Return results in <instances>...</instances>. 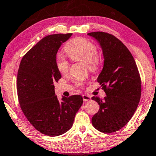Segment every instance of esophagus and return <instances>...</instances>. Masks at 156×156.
Listing matches in <instances>:
<instances>
[{"label":"esophagus","mask_w":156,"mask_h":156,"mask_svg":"<svg viewBox=\"0 0 156 156\" xmlns=\"http://www.w3.org/2000/svg\"><path fill=\"white\" fill-rule=\"evenodd\" d=\"M83 101L85 102H87V101H89L91 99L90 95H83Z\"/></svg>","instance_id":"1"}]
</instances>
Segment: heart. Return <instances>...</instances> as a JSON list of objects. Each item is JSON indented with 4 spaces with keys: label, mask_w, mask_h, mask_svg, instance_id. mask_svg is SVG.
<instances>
[{
    "label": "heart",
    "mask_w": 156,
    "mask_h": 156,
    "mask_svg": "<svg viewBox=\"0 0 156 156\" xmlns=\"http://www.w3.org/2000/svg\"><path fill=\"white\" fill-rule=\"evenodd\" d=\"M65 51L74 61H80L86 63L90 71L95 72L98 69L100 58L98 55L96 45L93 42L83 38H76L68 43L65 46ZM58 70L61 74H66L70 68V63L65 58L59 55L56 59ZM82 86V82L78 83Z\"/></svg>",
    "instance_id": "obj_1"
}]
</instances>
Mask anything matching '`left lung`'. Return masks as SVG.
<instances>
[{
  "instance_id": "8db88e82",
  "label": "left lung",
  "mask_w": 156,
  "mask_h": 156,
  "mask_svg": "<svg viewBox=\"0 0 156 156\" xmlns=\"http://www.w3.org/2000/svg\"><path fill=\"white\" fill-rule=\"evenodd\" d=\"M98 42L104 63L97 78L106 96H93L100 105L92 118L95 129L111 133L121 129L131 119L141 95V80L136 61L129 50L113 35L105 32L88 33Z\"/></svg>"
}]
</instances>
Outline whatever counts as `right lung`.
<instances>
[{
	"label": "right lung",
	"mask_w": 156,
	"mask_h": 156,
	"mask_svg": "<svg viewBox=\"0 0 156 156\" xmlns=\"http://www.w3.org/2000/svg\"><path fill=\"white\" fill-rule=\"evenodd\" d=\"M72 36H45L23 57L17 76L18 101L25 116L41 133L58 136L73 124L75 115L83 104L80 95L58 100L54 83L61 78L56 66V54L62 43Z\"/></svg>",
	"instance_id": "obj_1"
}]
</instances>
